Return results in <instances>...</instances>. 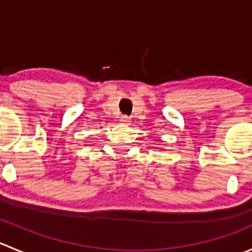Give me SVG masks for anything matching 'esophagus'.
<instances>
[{"instance_id": "esophagus-1", "label": "esophagus", "mask_w": 252, "mask_h": 252, "mask_svg": "<svg viewBox=\"0 0 252 252\" xmlns=\"http://www.w3.org/2000/svg\"><path fill=\"white\" fill-rule=\"evenodd\" d=\"M119 122H121L122 124H126V126H128V124H130L131 121L128 116H122L121 119H119Z\"/></svg>"}]
</instances>
